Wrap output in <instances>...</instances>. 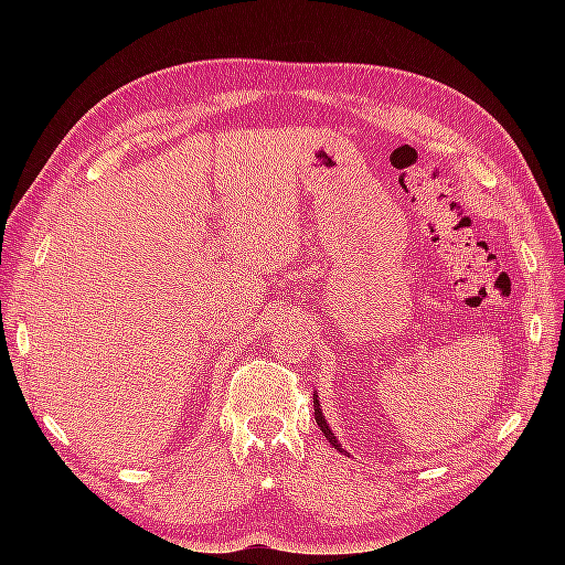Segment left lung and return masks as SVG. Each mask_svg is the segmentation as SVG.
<instances>
[{
	"label": "left lung",
	"instance_id": "obj_1",
	"mask_svg": "<svg viewBox=\"0 0 565 565\" xmlns=\"http://www.w3.org/2000/svg\"><path fill=\"white\" fill-rule=\"evenodd\" d=\"M313 409H316V422H318V426H320V431L324 434V438L330 440V446H332L334 450H339V452H347L344 448H341V443L337 440V436L332 434L328 419H324V415H322V405H320V401H318V396H316V391H313Z\"/></svg>",
	"mask_w": 565,
	"mask_h": 565
}]
</instances>
